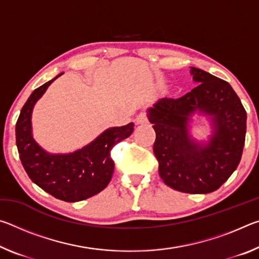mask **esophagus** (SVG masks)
Segmentation results:
<instances>
[{"label":"esophagus","instance_id":"obj_1","mask_svg":"<svg viewBox=\"0 0 259 259\" xmlns=\"http://www.w3.org/2000/svg\"><path fill=\"white\" fill-rule=\"evenodd\" d=\"M136 123H137V124H146V123H148L147 114L140 113L139 115L136 117Z\"/></svg>","mask_w":259,"mask_h":259}]
</instances>
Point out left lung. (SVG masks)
<instances>
[{"label": "left lung", "instance_id": "1", "mask_svg": "<svg viewBox=\"0 0 259 259\" xmlns=\"http://www.w3.org/2000/svg\"><path fill=\"white\" fill-rule=\"evenodd\" d=\"M198 85L179 98H163L148 109L156 138L159 174L174 190L204 194L218 190L238 168L244 146L247 113L226 81L191 67ZM195 110L213 116L214 136L201 147L189 138L187 122Z\"/></svg>", "mask_w": 259, "mask_h": 259}]
</instances>
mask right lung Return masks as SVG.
Returning <instances> with one entry per match:
<instances>
[{
	"instance_id": "right-lung-1",
	"label": "right lung",
	"mask_w": 259,
	"mask_h": 259,
	"mask_svg": "<svg viewBox=\"0 0 259 259\" xmlns=\"http://www.w3.org/2000/svg\"><path fill=\"white\" fill-rule=\"evenodd\" d=\"M60 75L38 87L29 96L17 120L16 143L21 163L32 182L56 199L76 202L98 194L108 185L114 171L112 148L133 134L134 123L108 129L72 154H48L32 137L30 114L36 100Z\"/></svg>"
}]
</instances>
